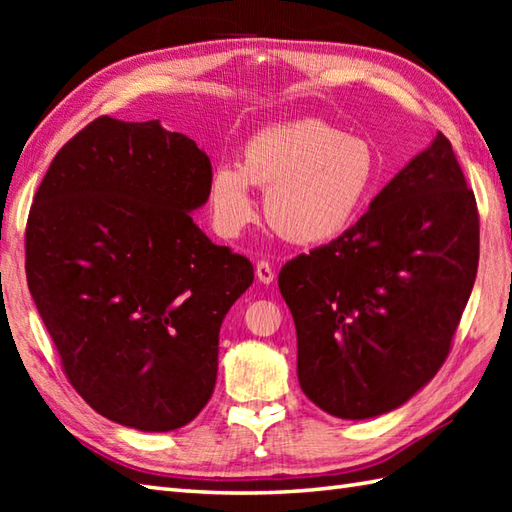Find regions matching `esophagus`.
<instances>
[{"label": "esophagus", "instance_id": "1", "mask_svg": "<svg viewBox=\"0 0 512 512\" xmlns=\"http://www.w3.org/2000/svg\"><path fill=\"white\" fill-rule=\"evenodd\" d=\"M255 277L259 284H273L275 281V273H273V266H270L268 262H257L255 266Z\"/></svg>", "mask_w": 512, "mask_h": 512}]
</instances>
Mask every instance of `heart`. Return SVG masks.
Wrapping results in <instances>:
<instances>
[{
	"instance_id": "obj_1",
	"label": "heart",
	"mask_w": 512,
	"mask_h": 512,
	"mask_svg": "<svg viewBox=\"0 0 512 512\" xmlns=\"http://www.w3.org/2000/svg\"><path fill=\"white\" fill-rule=\"evenodd\" d=\"M376 149L319 118L270 125L248 138L242 165H217L209 180L215 231L237 237L257 217L253 187L266 189L268 224L292 244L341 235L374 198Z\"/></svg>"
}]
</instances>
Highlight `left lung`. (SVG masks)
I'll return each instance as SVG.
<instances>
[{"instance_id": "left-lung-1", "label": "left lung", "mask_w": 512, "mask_h": 512, "mask_svg": "<svg viewBox=\"0 0 512 512\" xmlns=\"http://www.w3.org/2000/svg\"><path fill=\"white\" fill-rule=\"evenodd\" d=\"M477 259L475 195L438 132L352 228L281 268L303 394L343 420L405 405L449 354Z\"/></svg>"}]
</instances>
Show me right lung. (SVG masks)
I'll return each mask as SVG.
<instances>
[{
	"mask_svg": "<svg viewBox=\"0 0 512 512\" xmlns=\"http://www.w3.org/2000/svg\"><path fill=\"white\" fill-rule=\"evenodd\" d=\"M211 160L160 121L103 116L65 145L26 228L30 295L65 376L107 420L173 431L209 402L220 328L253 266L191 213Z\"/></svg>",
	"mask_w": 512,
	"mask_h": 512,
	"instance_id": "right-lung-1",
	"label": "right lung"
}]
</instances>
